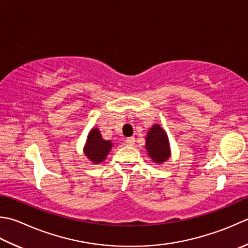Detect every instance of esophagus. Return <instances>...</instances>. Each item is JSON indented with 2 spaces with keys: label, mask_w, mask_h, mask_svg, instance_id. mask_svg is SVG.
I'll return each instance as SVG.
<instances>
[{
  "label": "esophagus",
  "mask_w": 248,
  "mask_h": 248,
  "mask_svg": "<svg viewBox=\"0 0 248 248\" xmlns=\"http://www.w3.org/2000/svg\"><path fill=\"white\" fill-rule=\"evenodd\" d=\"M134 142H135V140H134L133 137L125 139V143H127V145H130V146H132V145H134Z\"/></svg>",
  "instance_id": "1"
}]
</instances>
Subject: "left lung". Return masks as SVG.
<instances>
[{"mask_svg": "<svg viewBox=\"0 0 248 248\" xmlns=\"http://www.w3.org/2000/svg\"><path fill=\"white\" fill-rule=\"evenodd\" d=\"M145 148L147 150L149 158L155 163L162 164L171 157V146H170L169 138L159 124H155L148 130L145 138Z\"/></svg>", "mask_w": 248, "mask_h": 248, "instance_id": "1", "label": "left lung"}]
</instances>
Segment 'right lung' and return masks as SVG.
<instances>
[{
  "mask_svg": "<svg viewBox=\"0 0 248 248\" xmlns=\"http://www.w3.org/2000/svg\"><path fill=\"white\" fill-rule=\"evenodd\" d=\"M111 147H113V143L102 138L98 128H93L87 135L84 154L92 163L100 164L108 156Z\"/></svg>",
  "mask_w": 248,
  "mask_h": 248,
  "instance_id": "right-lung-1",
  "label": "right lung"
}]
</instances>
